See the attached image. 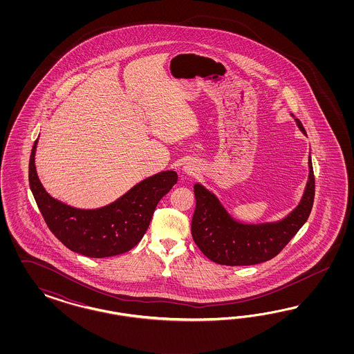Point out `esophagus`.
<instances>
[{"label":"esophagus","instance_id":"1","mask_svg":"<svg viewBox=\"0 0 354 354\" xmlns=\"http://www.w3.org/2000/svg\"><path fill=\"white\" fill-rule=\"evenodd\" d=\"M183 170H184V174H187V175H196L198 172V166L193 162H188V163H185Z\"/></svg>","mask_w":354,"mask_h":354}]
</instances>
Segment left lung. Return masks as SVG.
Returning a JSON list of instances; mask_svg holds the SVG:
<instances>
[{
    "mask_svg": "<svg viewBox=\"0 0 354 354\" xmlns=\"http://www.w3.org/2000/svg\"><path fill=\"white\" fill-rule=\"evenodd\" d=\"M296 122L306 135L300 120L296 119ZM309 169V180L300 204L277 223H239L228 215L213 193L196 184L193 187L196 209L191 225L196 245L209 259L225 266H250L278 256L310 215L315 194L311 157Z\"/></svg>",
    "mask_w": 354,
    "mask_h": 354,
    "instance_id": "obj_1",
    "label": "left lung"
}]
</instances>
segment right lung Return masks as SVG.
Wrapping results in <instances>:
<instances>
[{
    "label": "right lung",
    "instance_id": "1",
    "mask_svg": "<svg viewBox=\"0 0 354 354\" xmlns=\"http://www.w3.org/2000/svg\"><path fill=\"white\" fill-rule=\"evenodd\" d=\"M33 144L28 180L44 221L53 235L70 250L86 257H111L135 247L149 227L162 197L178 182L175 171H163L136 184L113 204L82 210L62 204L45 192L35 169Z\"/></svg>",
    "mask_w": 354,
    "mask_h": 354
}]
</instances>
